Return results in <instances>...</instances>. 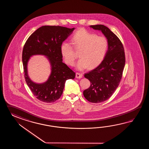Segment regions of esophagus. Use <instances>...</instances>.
I'll return each instance as SVG.
<instances>
[{
    "label": "esophagus",
    "instance_id": "esophagus-1",
    "mask_svg": "<svg viewBox=\"0 0 149 149\" xmlns=\"http://www.w3.org/2000/svg\"><path fill=\"white\" fill-rule=\"evenodd\" d=\"M82 77V73H79V72H77L76 73V77L78 79H80Z\"/></svg>",
    "mask_w": 149,
    "mask_h": 149
}]
</instances>
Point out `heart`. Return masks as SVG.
Listing matches in <instances>:
<instances>
[{"label":"heart","mask_w":149,"mask_h":149,"mask_svg":"<svg viewBox=\"0 0 149 149\" xmlns=\"http://www.w3.org/2000/svg\"><path fill=\"white\" fill-rule=\"evenodd\" d=\"M73 45L64 41L61 46V53L65 62L72 66L76 60L73 47L80 50V57L76 68L82 70L88 67L92 68L101 63L104 59L108 49V41L103 36H97L84 29H79L74 33L71 39Z\"/></svg>","instance_id":"b5f03b06"}]
</instances>
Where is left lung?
Here are the masks:
<instances>
[{
  "mask_svg": "<svg viewBox=\"0 0 149 149\" xmlns=\"http://www.w3.org/2000/svg\"><path fill=\"white\" fill-rule=\"evenodd\" d=\"M90 28L101 31L108 40V51L104 60L84 76L90 81L91 86L84 91V96L89 102L97 103L108 100L118 87L125 65V56L120 39L108 27L98 24Z\"/></svg>",
  "mask_w": 149,
  "mask_h": 149,
  "instance_id": "8db88e82",
  "label": "left lung"
}]
</instances>
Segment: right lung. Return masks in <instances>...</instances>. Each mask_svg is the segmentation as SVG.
<instances>
[{
    "instance_id": "add662e5",
    "label": "right lung",
    "mask_w": 149,
    "mask_h": 149,
    "mask_svg": "<svg viewBox=\"0 0 149 149\" xmlns=\"http://www.w3.org/2000/svg\"><path fill=\"white\" fill-rule=\"evenodd\" d=\"M74 29L61 26H42L25 42L22 52L25 81L33 94L40 101H56L62 94L66 80L75 77V72L62 62L61 53L62 43ZM37 54L45 56L51 65V74L47 81L40 84L33 82L27 72L28 61L31 56Z\"/></svg>"
}]
</instances>
